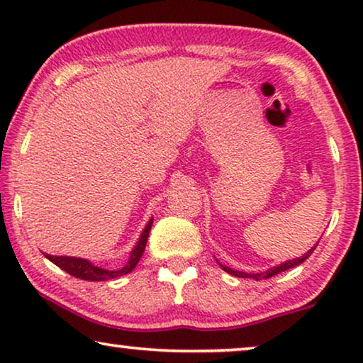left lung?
Wrapping results in <instances>:
<instances>
[{
    "mask_svg": "<svg viewBox=\"0 0 363 363\" xmlns=\"http://www.w3.org/2000/svg\"><path fill=\"white\" fill-rule=\"evenodd\" d=\"M315 246H317V245H315ZM315 246L312 247L311 251H307L304 256L297 257V259L286 261V262H282V264L276 266V267H271V269H267V271H264V272H257V274H251V272L233 271L231 267H228V266H223V264H220V266L223 267V271H226L228 274H231V276H236V277H252V279H256V281H261V279H267V277H272V276L279 274V272H282V271H287V269H291V267H294V266H299L301 262H304V261L307 259V257H309V256L312 255V251L315 250Z\"/></svg>",
    "mask_w": 363,
    "mask_h": 363,
    "instance_id": "left-lung-1",
    "label": "left lung"
}]
</instances>
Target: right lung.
Here are the masks:
<instances>
[{"label": "right lung", "instance_id": "1", "mask_svg": "<svg viewBox=\"0 0 363 363\" xmlns=\"http://www.w3.org/2000/svg\"><path fill=\"white\" fill-rule=\"evenodd\" d=\"M153 220L148 221V225L143 230L140 240H138L137 246L133 247L130 257L128 261L123 264L122 267H117V269H104V267L94 266L92 262H89L87 259H81V257H71V256H52V255H46L49 261H52L54 264L61 267L69 274L74 277H79V279L84 281H108V279H116L118 276L128 274V272L133 271V267L137 266V262L140 261V257L143 255V250H145L147 240H148V233H150Z\"/></svg>", "mask_w": 363, "mask_h": 363}]
</instances>
